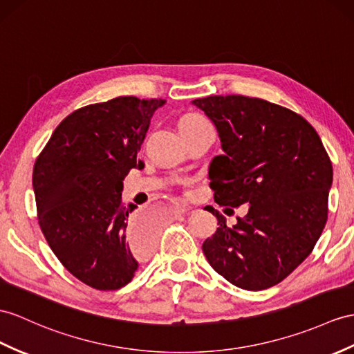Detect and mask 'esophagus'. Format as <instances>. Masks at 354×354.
<instances>
[{
  "label": "esophagus",
  "instance_id": "34e87169",
  "mask_svg": "<svg viewBox=\"0 0 354 354\" xmlns=\"http://www.w3.org/2000/svg\"><path fill=\"white\" fill-rule=\"evenodd\" d=\"M189 210H191V207H187L186 204H182V203H177L176 204V212L177 213H186Z\"/></svg>",
  "mask_w": 354,
  "mask_h": 354
}]
</instances>
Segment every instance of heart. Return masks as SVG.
Instances as JSON below:
<instances>
[{"mask_svg": "<svg viewBox=\"0 0 354 354\" xmlns=\"http://www.w3.org/2000/svg\"><path fill=\"white\" fill-rule=\"evenodd\" d=\"M207 123V120L198 114H186L182 118L178 120V129L180 132H187V131H194V129L201 127Z\"/></svg>", "mask_w": 354, "mask_h": 354, "instance_id": "heart-1", "label": "heart"}]
</instances>
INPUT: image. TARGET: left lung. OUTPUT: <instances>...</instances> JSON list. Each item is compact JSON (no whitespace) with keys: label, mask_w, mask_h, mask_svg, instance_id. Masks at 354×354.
<instances>
[{"label":"left lung","mask_w":354,"mask_h":354,"mask_svg":"<svg viewBox=\"0 0 354 354\" xmlns=\"http://www.w3.org/2000/svg\"><path fill=\"white\" fill-rule=\"evenodd\" d=\"M192 105L212 120L223 151L209 167L214 201L248 205L231 228L212 212L219 227L203 243L207 261L239 288L277 286L326 225L333 171L320 136L304 117L263 99L232 94Z\"/></svg>","instance_id":"obj_1"}]
</instances>
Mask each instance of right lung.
<instances>
[{
	"mask_svg": "<svg viewBox=\"0 0 354 354\" xmlns=\"http://www.w3.org/2000/svg\"><path fill=\"white\" fill-rule=\"evenodd\" d=\"M163 99L120 96L76 109L36 160L32 187L43 236L66 269L96 290H118L150 257L156 237L123 180L144 163L138 150Z\"/></svg>",
	"mask_w": 354,
	"mask_h": 354,
	"instance_id": "obj_1",
	"label": "right lung"
}]
</instances>
